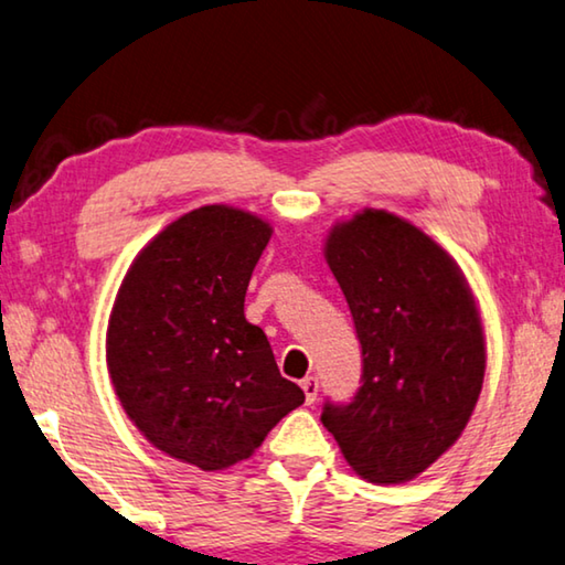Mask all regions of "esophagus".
<instances>
[{
  "label": "esophagus",
  "mask_w": 565,
  "mask_h": 565,
  "mask_svg": "<svg viewBox=\"0 0 565 565\" xmlns=\"http://www.w3.org/2000/svg\"><path fill=\"white\" fill-rule=\"evenodd\" d=\"M300 388L302 392H306V402L308 404H312L316 402V396H318V379L316 376H306L300 381Z\"/></svg>",
  "instance_id": "34e87169"
}]
</instances>
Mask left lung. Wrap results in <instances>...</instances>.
Masks as SVG:
<instances>
[{
	"instance_id": "8db88e82",
	"label": "left lung",
	"mask_w": 565,
	"mask_h": 565,
	"mask_svg": "<svg viewBox=\"0 0 565 565\" xmlns=\"http://www.w3.org/2000/svg\"><path fill=\"white\" fill-rule=\"evenodd\" d=\"M323 255L359 333L363 386L320 419L363 480L409 482L455 447L480 398V306L457 259L386 210L335 222Z\"/></svg>"
}]
</instances>
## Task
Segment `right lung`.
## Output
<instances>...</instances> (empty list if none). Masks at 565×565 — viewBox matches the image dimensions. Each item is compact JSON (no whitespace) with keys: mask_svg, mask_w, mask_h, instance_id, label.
I'll return each instance as SVG.
<instances>
[{"mask_svg":"<svg viewBox=\"0 0 565 565\" xmlns=\"http://www.w3.org/2000/svg\"><path fill=\"white\" fill-rule=\"evenodd\" d=\"M270 237V222L230 204L181 214L134 257L108 316V376L126 416L156 449L204 472L253 457L306 402L245 318Z\"/></svg>","mask_w":565,"mask_h":565,"instance_id":"right-lung-1","label":"right lung"}]
</instances>
